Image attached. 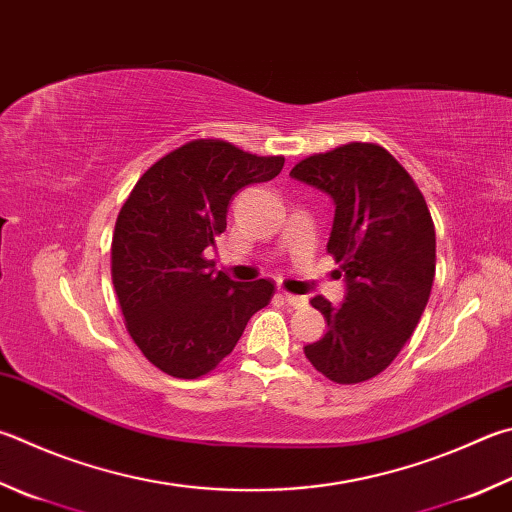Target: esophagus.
Returning a JSON list of instances; mask_svg holds the SVG:
<instances>
[{
	"label": "esophagus",
	"instance_id": "34e87169",
	"mask_svg": "<svg viewBox=\"0 0 512 512\" xmlns=\"http://www.w3.org/2000/svg\"><path fill=\"white\" fill-rule=\"evenodd\" d=\"M284 300L288 302V306H293V309H304V306L309 304V297H304V295H291V293H284Z\"/></svg>",
	"mask_w": 512,
	"mask_h": 512
}]
</instances>
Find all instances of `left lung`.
I'll list each match as a JSON object with an SVG mask.
<instances>
[{
  "mask_svg": "<svg viewBox=\"0 0 512 512\" xmlns=\"http://www.w3.org/2000/svg\"><path fill=\"white\" fill-rule=\"evenodd\" d=\"M291 179L327 194L336 206L327 250L345 275V300L311 304L327 333L304 347L333 383L351 385L392 365L430 300L436 235L421 190L392 154L349 143L297 163Z\"/></svg>",
  "mask_w": 512,
  "mask_h": 512,
  "instance_id": "1",
  "label": "left lung"
}]
</instances>
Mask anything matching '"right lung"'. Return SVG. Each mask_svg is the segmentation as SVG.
Returning <instances> with one entry per match:
<instances>
[{
  "mask_svg": "<svg viewBox=\"0 0 512 512\" xmlns=\"http://www.w3.org/2000/svg\"><path fill=\"white\" fill-rule=\"evenodd\" d=\"M282 167V156L192 141L156 161L120 208L111 280L129 336L165 374H208L271 302V282L230 280L206 255L226 230L230 199Z\"/></svg>",
  "mask_w": 512,
  "mask_h": 512,
  "instance_id": "1",
  "label": "right lung"
}]
</instances>
